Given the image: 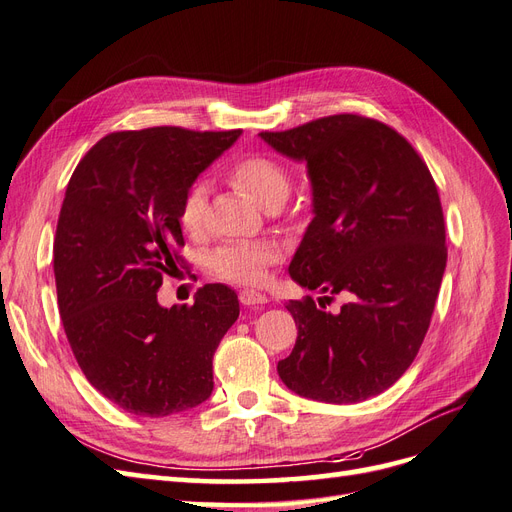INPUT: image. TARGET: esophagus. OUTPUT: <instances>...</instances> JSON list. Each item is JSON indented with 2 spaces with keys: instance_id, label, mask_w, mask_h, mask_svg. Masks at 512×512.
Returning <instances> with one entry per match:
<instances>
[{
  "instance_id": "esophagus-1",
  "label": "esophagus",
  "mask_w": 512,
  "mask_h": 512,
  "mask_svg": "<svg viewBox=\"0 0 512 512\" xmlns=\"http://www.w3.org/2000/svg\"><path fill=\"white\" fill-rule=\"evenodd\" d=\"M239 299H241V303L245 305V307H262L267 303V297L262 292H256V290H241L239 292Z\"/></svg>"
}]
</instances>
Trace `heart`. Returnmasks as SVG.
Wrapping results in <instances>:
<instances>
[{"instance_id": "heart-1", "label": "heart", "mask_w": 512, "mask_h": 512, "mask_svg": "<svg viewBox=\"0 0 512 512\" xmlns=\"http://www.w3.org/2000/svg\"><path fill=\"white\" fill-rule=\"evenodd\" d=\"M232 177L267 207H280L290 194L292 177L284 162L252 153L232 164ZM211 183L196 179L185 190L179 205V222L185 232L198 237L209 224ZM284 258V247L275 239L230 241L207 254V271L218 280L239 286H262L269 280V269Z\"/></svg>"}]
</instances>
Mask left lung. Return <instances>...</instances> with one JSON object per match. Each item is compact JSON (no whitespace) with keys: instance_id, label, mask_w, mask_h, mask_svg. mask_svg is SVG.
I'll return each instance as SVG.
<instances>
[{"instance_id":"1","label":"left lung","mask_w":512,"mask_h":512,"mask_svg":"<svg viewBox=\"0 0 512 512\" xmlns=\"http://www.w3.org/2000/svg\"><path fill=\"white\" fill-rule=\"evenodd\" d=\"M307 162L316 218L290 262L294 282L348 294L337 314L312 297L288 301L297 344L277 363L290 391L356 404L393 386L427 335L446 267L440 194L425 160L386 123L329 115L260 132Z\"/></svg>"}]
</instances>
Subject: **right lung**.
I'll list each match as a JSON object with an SVG mask.
<instances>
[{"label": "right lung", "instance_id": "1", "mask_svg": "<svg viewBox=\"0 0 512 512\" xmlns=\"http://www.w3.org/2000/svg\"><path fill=\"white\" fill-rule=\"evenodd\" d=\"M239 134L111 132L70 177L53 245L59 316L89 384L126 412L177 414L213 391V354L239 318L235 290L207 284L170 309L158 290L185 262V190Z\"/></svg>", "mask_w": 512, "mask_h": 512}]
</instances>
